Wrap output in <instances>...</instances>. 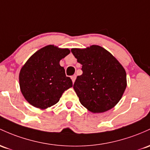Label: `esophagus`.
<instances>
[{"instance_id":"34e87169","label":"esophagus","mask_w":150,"mask_h":150,"mask_svg":"<svg viewBox=\"0 0 150 150\" xmlns=\"http://www.w3.org/2000/svg\"><path fill=\"white\" fill-rule=\"evenodd\" d=\"M71 79H72V83H75V79H76V75H72V76L71 77Z\"/></svg>"}]
</instances>
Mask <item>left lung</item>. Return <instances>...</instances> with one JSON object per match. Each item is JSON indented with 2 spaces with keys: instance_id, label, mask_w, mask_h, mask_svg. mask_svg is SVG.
Wrapping results in <instances>:
<instances>
[{
  "instance_id": "left-lung-1",
  "label": "left lung",
  "mask_w": 150,
  "mask_h": 150,
  "mask_svg": "<svg viewBox=\"0 0 150 150\" xmlns=\"http://www.w3.org/2000/svg\"><path fill=\"white\" fill-rule=\"evenodd\" d=\"M83 74L73 88L80 103L93 113L110 110L119 103L127 87L126 72L111 53L99 45L72 48Z\"/></svg>"
}]
</instances>
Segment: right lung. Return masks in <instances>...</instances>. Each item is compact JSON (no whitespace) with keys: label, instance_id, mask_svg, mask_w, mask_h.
Instances as JSON below:
<instances>
[{"label":"right lung","instance_id":"1","mask_svg":"<svg viewBox=\"0 0 150 150\" xmlns=\"http://www.w3.org/2000/svg\"><path fill=\"white\" fill-rule=\"evenodd\" d=\"M70 52L53 45L42 47L30 57L19 73V85L25 99L33 106L45 110L55 105L62 93L72 87L60 60Z\"/></svg>","mask_w":150,"mask_h":150}]
</instances>
